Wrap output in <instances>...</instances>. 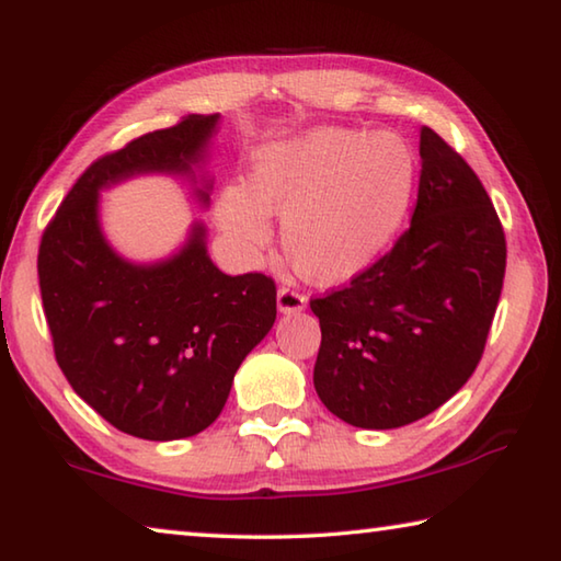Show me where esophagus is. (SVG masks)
Wrapping results in <instances>:
<instances>
[{"mask_svg": "<svg viewBox=\"0 0 561 561\" xmlns=\"http://www.w3.org/2000/svg\"><path fill=\"white\" fill-rule=\"evenodd\" d=\"M277 309L282 313H297L307 309V297L299 291H294L291 287H279L277 291Z\"/></svg>", "mask_w": 561, "mask_h": 561, "instance_id": "34e87169", "label": "esophagus"}]
</instances>
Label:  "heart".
<instances>
[{"label": "heart", "mask_w": 561, "mask_h": 561, "mask_svg": "<svg viewBox=\"0 0 561 561\" xmlns=\"http://www.w3.org/2000/svg\"><path fill=\"white\" fill-rule=\"evenodd\" d=\"M414 154L392 131L321 127L264 149L250 191L228 186L216 220L242 254L272 242L270 216L282 218L291 267L316 284L358 277L390 248L410 208Z\"/></svg>", "instance_id": "1"}]
</instances>
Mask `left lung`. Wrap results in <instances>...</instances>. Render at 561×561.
<instances>
[{
    "label": "left lung",
    "instance_id": "8db88e82",
    "mask_svg": "<svg viewBox=\"0 0 561 561\" xmlns=\"http://www.w3.org/2000/svg\"><path fill=\"white\" fill-rule=\"evenodd\" d=\"M394 248L348 287L311 299L313 387L339 420L397 430L432 414L481 360L505 277V232L481 179L434 129Z\"/></svg>",
    "mask_w": 561,
    "mask_h": 561
}]
</instances>
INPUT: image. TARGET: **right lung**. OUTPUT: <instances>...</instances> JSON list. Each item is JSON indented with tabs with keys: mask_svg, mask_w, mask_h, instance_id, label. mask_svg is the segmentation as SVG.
Returning <instances> with one entry per match:
<instances>
[{
	"mask_svg": "<svg viewBox=\"0 0 561 561\" xmlns=\"http://www.w3.org/2000/svg\"><path fill=\"white\" fill-rule=\"evenodd\" d=\"M218 115L131 139L76 181L44 230L38 287L58 368L80 400L119 432L149 442L186 439L218 420L245 355L277 319V287L262 272H220L193 222L169 260L135 264L100 228V191L139 174L196 179Z\"/></svg>",
	"mask_w": 561,
	"mask_h": 561,
	"instance_id": "obj_1",
	"label": "right lung"
}]
</instances>
